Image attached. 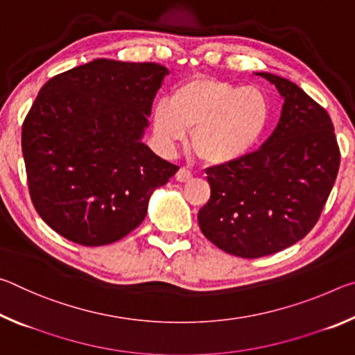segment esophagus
Returning a JSON list of instances; mask_svg holds the SVG:
<instances>
[{
  "label": "esophagus",
  "instance_id": "obj_1",
  "mask_svg": "<svg viewBox=\"0 0 355 355\" xmlns=\"http://www.w3.org/2000/svg\"><path fill=\"white\" fill-rule=\"evenodd\" d=\"M175 178H177V182H182V183L189 182V180L192 178V172L189 169H186V167H180V171L177 172Z\"/></svg>",
  "mask_w": 355,
  "mask_h": 355
}]
</instances>
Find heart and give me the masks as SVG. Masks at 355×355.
I'll return each instance as SVG.
<instances>
[{
	"mask_svg": "<svg viewBox=\"0 0 355 355\" xmlns=\"http://www.w3.org/2000/svg\"><path fill=\"white\" fill-rule=\"evenodd\" d=\"M271 101L261 89L208 76H194L173 89L171 101L153 107V128L167 148L186 139L207 164H230L244 158L266 131Z\"/></svg>",
	"mask_w": 355,
	"mask_h": 355,
	"instance_id": "b5f03b06",
	"label": "heart"
}]
</instances>
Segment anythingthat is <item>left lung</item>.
Segmentation results:
<instances>
[{
	"label": "left lung",
	"instance_id": "obj_1",
	"mask_svg": "<svg viewBox=\"0 0 355 355\" xmlns=\"http://www.w3.org/2000/svg\"><path fill=\"white\" fill-rule=\"evenodd\" d=\"M257 75L284 97L277 127L255 152L207 169L211 196L197 216L209 241L241 258L275 254L307 235L340 167L327 111L286 78Z\"/></svg>",
	"mask_w": 355,
	"mask_h": 355
}]
</instances>
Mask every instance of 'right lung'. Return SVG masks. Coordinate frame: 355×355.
<instances>
[{"label": "right lung", "instance_id": "1", "mask_svg": "<svg viewBox=\"0 0 355 355\" xmlns=\"http://www.w3.org/2000/svg\"><path fill=\"white\" fill-rule=\"evenodd\" d=\"M169 70L155 62H92L53 76L21 128L35 211L81 245L119 241L146 219L152 192L178 166L142 142Z\"/></svg>", "mask_w": 355, "mask_h": 355}]
</instances>
